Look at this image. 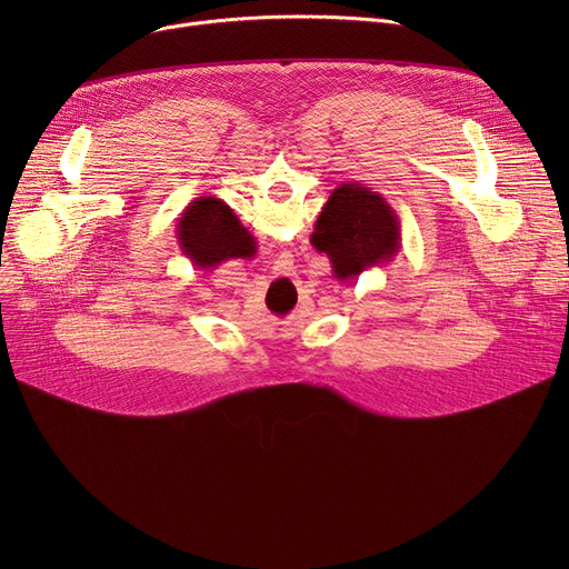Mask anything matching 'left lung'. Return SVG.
Segmentation results:
<instances>
[{"label": "left lung", "instance_id": "8db88e82", "mask_svg": "<svg viewBox=\"0 0 569 569\" xmlns=\"http://www.w3.org/2000/svg\"><path fill=\"white\" fill-rule=\"evenodd\" d=\"M311 244L330 258L339 281L360 279L390 262L401 249V221L395 207L360 182H343L322 204Z\"/></svg>", "mask_w": 569, "mask_h": 569}]
</instances>
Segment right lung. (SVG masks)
Here are the masks:
<instances>
[{
	"instance_id": "1",
	"label": "right lung",
	"mask_w": 569,
	"mask_h": 569,
	"mask_svg": "<svg viewBox=\"0 0 569 569\" xmlns=\"http://www.w3.org/2000/svg\"><path fill=\"white\" fill-rule=\"evenodd\" d=\"M177 244L204 272L230 258L256 253L253 234L217 196H198L187 204L177 223Z\"/></svg>"
}]
</instances>
